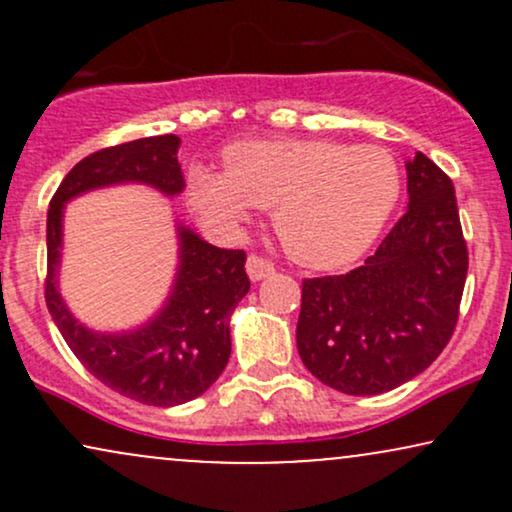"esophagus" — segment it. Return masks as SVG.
Instances as JSON below:
<instances>
[{
    "label": "esophagus",
    "mask_w": 512,
    "mask_h": 512,
    "mask_svg": "<svg viewBox=\"0 0 512 512\" xmlns=\"http://www.w3.org/2000/svg\"><path fill=\"white\" fill-rule=\"evenodd\" d=\"M245 269H248V276L252 281H260V279H264V276L274 274V264L269 260H264V257H260V255H250Z\"/></svg>",
    "instance_id": "esophagus-1"
}]
</instances>
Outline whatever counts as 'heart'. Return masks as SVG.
Masks as SVG:
<instances>
[{"mask_svg": "<svg viewBox=\"0 0 512 512\" xmlns=\"http://www.w3.org/2000/svg\"><path fill=\"white\" fill-rule=\"evenodd\" d=\"M228 173L199 168L190 199L204 221L236 228L272 209L274 231L298 264L339 269L373 248L399 202L395 158L378 146L264 139L228 149Z\"/></svg>", "mask_w": 512, "mask_h": 512, "instance_id": "heart-1", "label": "heart"}]
</instances>
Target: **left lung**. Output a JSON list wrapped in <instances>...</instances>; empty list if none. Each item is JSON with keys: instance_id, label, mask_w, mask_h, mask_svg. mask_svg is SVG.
<instances>
[{"instance_id": "obj_1", "label": "left lung", "mask_w": 512, "mask_h": 512, "mask_svg": "<svg viewBox=\"0 0 512 512\" xmlns=\"http://www.w3.org/2000/svg\"><path fill=\"white\" fill-rule=\"evenodd\" d=\"M407 192L404 216L361 267L303 281L298 354L344 395L395 390L424 373L455 332L469 267L455 187L416 151Z\"/></svg>"}]
</instances>
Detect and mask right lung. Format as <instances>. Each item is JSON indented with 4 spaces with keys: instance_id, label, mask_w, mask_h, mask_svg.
Returning a JSON list of instances; mask_svg holds the SVG:
<instances>
[{
    "instance_id": "1",
    "label": "right lung",
    "mask_w": 512,
    "mask_h": 512,
    "mask_svg": "<svg viewBox=\"0 0 512 512\" xmlns=\"http://www.w3.org/2000/svg\"><path fill=\"white\" fill-rule=\"evenodd\" d=\"M180 137L161 134L86 156L60 182L48 209L45 303L74 356L110 390L151 407H178L209 390L231 356V315L250 279L243 250H221L178 223V272L163 308L129 332H96L60 293L64 207L84 192L139 182L180 195Z\"/></svg>"
}]
</instances>
